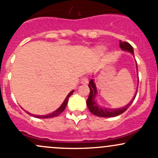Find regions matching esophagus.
<instances>
[{"label":"esophagus","mask_w":158,"mask_h":158,"mask_svg":"<svg viewBox=\"0 0 158 158\" xmlns=\"http://www.w3.org/2000/svg\"><path fill=\"white\" fill-rule=\"evenodd\" d=\"M81 83L84 85L89 83V78H88V76H83L82 78V79H81Z\"/></svg>","instance_id":"esophagus-1"}]
</instances>
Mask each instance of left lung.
<instances>
[{"label": "left lung", "instance_id": "obj_1", "mask_svg": "<svg viewBox=\"0 0 158 158\" xmlns=\"http://www.w3.org/2000/svg\"><path fill=\"white\" fill-rule=\"evenodd\" d=\"M119 47H120L121 49L123 50V51H129V52L132 53V54H134L133 48L132 47V45H131L129 43L127 42V41H122L121 40H119ZM136 66H137L138 69V66L136 65ZM89 89H90V93H89V98H88L87 101H86V104H87L88 107H89V110H90V112L92 113V114L97 116V117H114L119 115V114H122L123 112H125V111L129 108V106L132 104L133 101L135 100L138 91L137 89L135 94V96L133 97L132 100L131 101V102L129 103V104H127L126 107H122V108L113 110L108 108H102V107H99V106L95 103V101H94V97H95L96 93H97V89H96L95 85L94 83L93 79H91L90 82H89Z\"/></svg>", "mask_w": 158, "mask_h": 158}]
</instances>
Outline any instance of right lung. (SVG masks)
Instances as JSON below:
<instances>
[{"instance_id": "obj_1", "label": "right lung", "mask_w": 158, "mask_h": 158, "mask_svg": "<svg viewBox=\"0 0 158 158\" xmlns=\"http://www.w3.org/2000/svg\"><path fill=\"white\" fill-rule=\"evenodd\" d=\"M73 91H72L70 93H69L68 94V95L66 96V98H65V100H64V103L62 104V105L60 106V107L58 108L57 110H55L54 112L51 113V114H48V115H44V116H37V115H34V114H29V113L26 112L28 114H29V115L32 116V117H37V118H43V119H46V118H52V117H57L58 115H60V114H61V113L63 112V111L64 110V109L66 108V105H67V103H68V100H69V98L70 97L71 94H73Z\"/></svg>"}]
</instances>
